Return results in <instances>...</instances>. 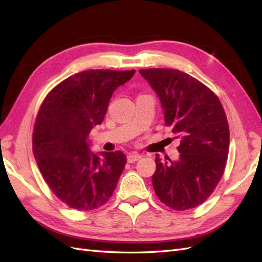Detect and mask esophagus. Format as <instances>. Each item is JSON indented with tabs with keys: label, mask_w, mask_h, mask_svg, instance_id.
<instances>
[{
	"label": "esophagus",
	"mask_w": 262,
	"mask_h": 262,
	"mask_svg": "<svg viewBox=\"0 0 262 262\" xmlns=\"http://www.w3.org/2000/svg\"><path fill=\"white\" fill-rule=\"evenodd\" d=\"M141 158H142L141 154H138V153H136V152H133V153H130V154L127 157V161H128V162H129V163H133V162H136V161H138Z\"/></svg>",
	"instance_id": "obj_1"
}]
</instances>
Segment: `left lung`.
<instances>
[{
	"instance_id": "left-lung-1",
	"label": "left lung",
	"mask_w": 262,
	"mask_h": 262,
	"mask_svg": "<svg viewBox=\"0 0 262 262\" xmlns=\"http://www.w3.org/2000/svg\"><path fill=\"white\" fill-rule=\"evenodd\" d=\"M140 73L158 94L165 125L180 138L179 160L155 158V193L174 210L197 207L214 191L226 165L230 130L223 105L202 82L179 70Z\"/></svg>"
}]
</instances>
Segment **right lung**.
Segmentation results:
<instances>
[{"label":"right lung","instance_id":"add662e5","mask_svg":"<svg viewBox=\"0 0 262 262\" xmlns=\"http://www.w3.org/2000/svg\"><path fill=\"white\" fill-rule=\"evenodd\" d=\"M134 74V70L83 71L55 86L39 109L33 155L55 196L71 208L96 209L113 196L126 155L93 153L89 134L103 121L116 89Z\"/></svg>","mask_w":262,"mask_h":262}]
</instances>
